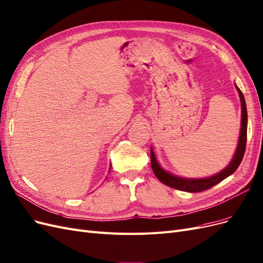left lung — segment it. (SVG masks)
<instances>
[{"label": "left lung", "mask_w": 263, "mask_h": 263, "mask_svg": "<svg viewBox=\"0 0 263 263\" xmlns=\"http://www.w3.org/2000/svg\"><path fill=\"white\" fill-rule=\"evenodd\" d=\"M236 90L238 91V96L239 100H241V106H242V120H241V131H239V138H238V143L235 154L233 156V159L231 160V162L228 164L227 167H224L221 172L218 174H215L211 177H205V178H185V177H179L176 175L171 174L166 172L165 170H163L160 164L158 163L157 159L155 157V153L153 147L151 148V164L152 168L154 171L155 175L157 178L163 182L164 185L174 188L177 190L181 191H186V192H200L208 190L212 188L213 186L217 185L218 182L227 178L228 176H230L233 174L238 165L241 164L244 154H245V148H246V141H247V108H246V103H245V99L242 93V91L239 90V88L235 85Z\"/></svg>", "instance_id": "8db88e82"}]
</instances>
